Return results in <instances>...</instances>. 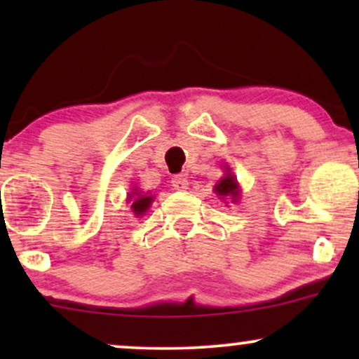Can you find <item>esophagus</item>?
<instances>
[{
	"mask_svg": "<svg viewBox=\"0 0 359 359\" xmlns=\"http://www.w3.org/2000/svg\"><path fill=\"white\" fill-rule=\"evenodd\" d=\"M172 185H174V189H177V191H184V189H187L189 185V180L187 177L185 175H174L172 177Z\"/></svg>",
	"mask_w": 359,
	"mask_h": 359,
	"instance_id": "1",
	"label": "esophagus"
}]
</instances>
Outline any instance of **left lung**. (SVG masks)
<instances>
[{"label": "left lung", "mask_w": 359, "mask_h": 359, "mask_svg": "<svg viewBox=\"0 0 359 359\" xmlns=\"http://www.w3.org/2000/svg\"><path fill=\"white\" fill-rule=\"evenodd\" d=\"M214 191H216L219 196L222 197H233L234 201H236L238 197V184H236V179H234V175L228 174L224 177V179H221L219 182L216 184V187H214Z\"/></svg>", "instance_id": "left-lung-1"}]
</instances>
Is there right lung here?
Masks as SVG:
<instances>
[{
  "label": "right lung",
  "mask_w": 359,
  "mask_h": 359,
  "mask_svg": "<svg viewBox=\"0 0 359 359\" xmlns=\"http://www.w3.org/2000/svg\"><path fill=\"white\" fill-rule=\"evenodd\" d=\"M150 203H151V196H142V194H137V197H135L133 203H131V209H133V212L137 214V216H140V214H143L148 208H150Z\"/></svg>",
  "instance_id": "1"
}]
</instances>
